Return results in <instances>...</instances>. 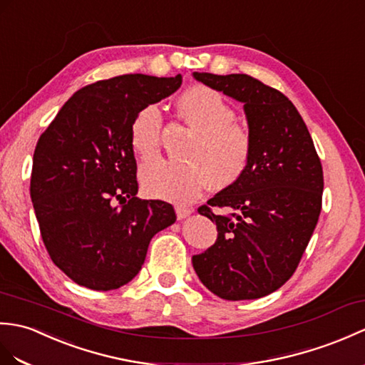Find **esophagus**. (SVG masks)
I'll return each instance as SVG.
<instances>
[{"mask_svg": "<svg viewBox=\"0 0 365 365\" xmlns=\"http://www.w3.org/2000/svg\"><path fill=\"white\" fill-rule=\"evenodd\" d=\"M175 213H177V219H180V221H182V219L188 217L192 213V210L188 208V207H183V205H177Z\"/></svg>", "mask_w": 365, "mask_h": 365, "instance_id": "esophagus-1", "label": "esophagus"}]
</instances>
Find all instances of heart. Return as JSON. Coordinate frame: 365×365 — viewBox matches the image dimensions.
Returning a JSON list of instances; mask_svg holds the SVG:
<instances>
[{"mask_svg":"<svg viewBox=\"0 0 365 365\" xmlns=\"http://www.w3.org/2000/svg\"><path fill=\"white\" fill-rule=\"evenodd\" d=\"M179 113L197 138L191 143L186 158L192 163H177L158 158L144 165L140 182L144 194L154 199L188 203L200 196L208 179L217 188L238 182L252 160V133L236 120V110L207 86L185 90ZM163 113L157 104L144 106L130 124V146L141 160L154 157L160 148Z\"/></svg>","mask_w":365,"mask_h":365,"instance_id":"heart-1","label":"heart"}]
</instances>
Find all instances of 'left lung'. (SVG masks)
Returning <instances> with one entry per match:
<instances>
[{"mask_svg": "<svg viewBox=\"0 0 365 365\" xmlns=\"http://www.w3.org/2000/svg\"><path fill=\"white\" fill-rule=\"evenodd\" d=\"M205 86L244 103L253 149L241 179L199 213L217 240L192 266L225 300H253L282 287L297 269L322 210L324 171L308 127L282 91L249 74L194 73ZM225 207L216 215L212 207Z\"/></svg>", "mask_w": 365, "mask_h": 365, "instance_id": "1", "label": "left lung"}]
</instances>
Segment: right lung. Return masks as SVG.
Returning a JSON list of instances; mask_svg holds the SVG:
<instances>
[{
	"mask_svg": "<svg viewBox=\"0 0 365 365\" xmlns=\"http://www.w3.org/2000/svg\"><path fill=\"white\" fill-rule=\"evenodd\" d=\"M180 86V74L98 81L76 91L40 135L31 199L51 259L74 283L95 291L129 283L154 235L175 222L171 203L137 197L130 124Z\"/></svg>",
	"mask_w": 365,
	"mask_h": 365,
	"instance_id": "add662e5",
	"label": "right lung"
}]
</instances>
